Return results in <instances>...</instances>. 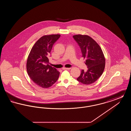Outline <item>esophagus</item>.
<instances>
[{
  "instance_id": "obj_1",
  "label": "esophagus",
  "mask_w": 131,
  "mask_h": 131,
  "mask_svg": "<svg viewBox=\"0 0 131 131\" xmlns=\"http://www.w3.org/2000/svg\"><path fill=\"white\" fill-rule=\"evenodd\" d=\"M71 68H63V70H70Z\"/></svg>"
}]
</instances>
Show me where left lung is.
Listing matches in <instances>:
<instances>
[{
  "mask_svg": "<svg viewBox=\"0 0 131 131\" xmlns=\"http://www.w3.org/2000/svg\"><path fill=\"white\" fill-rule=\"evenodd\" d=\"M74 39L79 45L82 57L85 59L87 71L82 70L77 80L88 85L96 81L102 75L105 67V58L100 46L90 36L86 35H75Z\"/></svg>",
  "mask_w": 131,
  "mask_h": 131,
  "instance_id": "obj_1",
  "label": "left lung"
}]
</instances>
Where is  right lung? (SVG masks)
Here are the masks:
<instances>
[{
  "label": "right lung",
  "mask_w": 131,
  "mask_h": 131,
  "mask_svg": "<svg viewBox=\"0 0 131 131\" xmlns=\"http://www.w3.org/2000/svg\"><path fill=\"white\" fill-rule=\"evenodd\" d=\"M59 34L45 35L34 45L28 56L26 70L32 81L40 87L47 88L56 82L60 72L49 65V57L53 45Z\"/></svg>",
  "instance_id": "obj_1"
}]
</instances>
